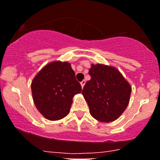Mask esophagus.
<instances>
[{"mask_svg":"<svg viewBox=\"0 0 160 160\" xmlns=\"http://www.w3.org/2000/svg\"><path fill=\"white\" fill-rule=\"evenodd\" d=\"M85 83H86V81H85V80H83V81L80 82V85H81V88H83V87H84Z\"/></svg>","mask_w":160,"mask_h":160,"instance_id":"obj_1","label":"esophagus"}]
</instances>
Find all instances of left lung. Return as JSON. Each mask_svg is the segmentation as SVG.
<instances>
[{"label": "left lung", "instance_id": "left-lung-1", "mask_svg": "<svg viewBox=\"0 0 160 160\" xmlns=\"http://www.w3.org/2000/svg\"><path fill=\"white\" fill-rule=\"evenodd\" d=\"M91 66V79L83 87L82 94L94 119L104 123L113 122L129 104L131 84L114 66L99 63Z\"/></svg>", "mask_w": 160, "mask_h": 160}]
</instances>
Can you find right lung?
<instances>
[{
  "instance_id": "1",
  "label": "right lung",
  "mask_w": 160,
  "mask_h": 160,
  "mask_svg": "<svg viewBox=\"0 0 160 160\" xmlns=\"http://www.w3.org/2000/svg\"><path fill=\"white\" fill-rule=\"evenodd\" d=\"M81 90L68 62L48 63L31 83L35 106L44 117L52 121L59 120L69 114L72 98Z\"/></svg>"
}]
</instances>
